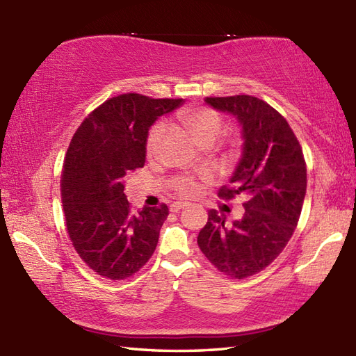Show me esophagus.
<instances>
[{
    "instance_id": "1",
    "label": "esophagus",
    "mask_w": 356,
    "mask_h": 356,
    "mask_svg": "<svg viewBox=\"0 0 356 356\" xmlns=\"http://www.w3.org/2000/svg\"><path fill=\"white\" fill-rule=\"evenodd\" d=\"M184 208H186V205H185V203H180V202H176V203H172V205L170 207V211H171V213H177V211H180V209H184Z\"/></svg>"
}]
</instances>
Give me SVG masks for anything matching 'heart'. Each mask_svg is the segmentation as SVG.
I'll return each instance as SVG.
<instances>
[{"label":"heart","instance_id":"heart-1","mask_svg":"<svg viewBox=\"0 0 356 356\" xmlns=\"http://www.w3.org/2000/svg\"><path fill=\"white\" fill-rule=\"evenodd\" d=\"M177 119L184 124L188 131L191 133L194 140L202 147H211L218 139L223 130V119L218 113L211 107H190L177 111ZM165 133V125L162 122H157L147 136L145 140V153L148 159H154L159 145ZM207 177H194L191 174H180L171 179L170 190L177 194L179 197L184 199H194L197 197L200 193L202 180Z\"/></svg>","mask_w":356,"mask_h":356}]
</instances>
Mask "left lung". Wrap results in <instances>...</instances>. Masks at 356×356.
<instances>
[{"mask_svg": "<svg viewBox=\"0 0 356 356\" xmlns=\"http://www.w3.org/2000/svg\"><path fill=\"white\" fill-rule=\"evenodd\" d=\"M205 101L241 125L243 156L218 197L232 200L243 194L246 202L243 216L231 225L217 211H208L197 245L217 270L243 280L266 269L297 228L306 195V161L287 120L268 102L249 95Z\"/></svg>", "mask_w": 356, "mask_h": 356, "instance_id": "obj_1", "label": "left lung"}]
</instances>
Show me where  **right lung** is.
Listing matches in <instances>:
<instances>
[{"mask_svg":"<svg viewBox=\"0 0 356 356\" xmlns=\"http://www.w3.org/2000/svg\"><path fill=\"white\" fill-rule=\"evenodd\" d=\"M180 104L124 93L95 108L73 134L61 174L65 226L81 260L102 278L131 277L154 252L168 207L134 211L124 182L145 165L149 127Z\"/></svg>","mask_w":356,"mask_h":356,"instance_id":"right-lung-1","label":"right lung"}]
</instances>
